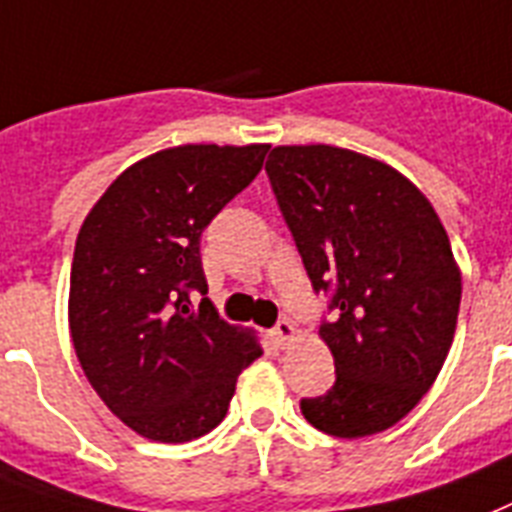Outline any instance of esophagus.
I'll return each mask as SVG.
<instances>
[{
    "label": "esophagus",
    "instance_id": "1",
    "mask_svg": "<svg viewBox=\"0 0 512 512\" xmlns=\"http://www.w3.org/2000/svg\"><path fill=\"white\" fill-rule=\"evenodd\" d=\"M270 336H273V342H276L278 347H286V344L294 342V336H297V326H294L292 321H278V326L270 331Z\"/></svg>",
    "mask_w": 512,
    "mask_h": 512
}]
</instances>
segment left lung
Returning a JSON list of instances; mask_svg holds the SVG:
<instances>
[{
  "instance_id": "8db88e82",
  "label": "left lung",
  "mask_w": 512,
  "mask_h": 512,
  "mask_svg": "<svg viewBox=\"0 0 512 512\" xmlns=\"http://www.w3.org/2000/svg\"><path fill=\"white\" fill-rule=\"evenodd\" d=\"M265 170L315 292L334 286L339 310L318 331L336 381L302 400V415L342 439L386 431L429 392L452 347L463 278L450 236L426 194L376 157L284 144Z\"/></svg>"
}]
</instances>
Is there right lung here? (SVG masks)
I'll list each match as a JSON object with an SVG mask.
<instances>
[{"label":"right lung","mask_w":512,"mask_h":512,"mask_svg":"<svg viewBox=\"0 0 512 512\" xmlns=\"http://www.w3.org/2000/svg\"><path fill=\"white\" fill-rule=\"evenodd\" d=\"M270 144H181L120 173L91 207L70 268L78 363L112 413L152 442L181 444L228 413L236 378L263 355L207 294L199 239L260 173Z\"/></svg>","instance_id":"1"}]
</instances>
